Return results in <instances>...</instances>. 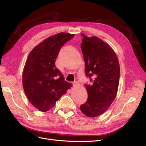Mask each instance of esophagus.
I'll return each instance as SVG.
<instances>
[{"label": "esophagus", "instance_id": "34e87169", "mask_svg": "<svg viewBox=\"0 0 146 146\" xmlns=\"http://www.w3.org/2000/svg\"><path fill=\"white\" fill-rule=\"evenodd\" d=\"M78 85H79V83H78V82H74L73 83V85L74 86H78Z\"/></svg>", "mask_w": 146, "mask_h": 146}]
</instances>
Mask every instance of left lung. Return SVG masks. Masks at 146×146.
Instances as JSON below:
<instances>
[{"label": "left lung", "mask_w": 146, "mask_h": 146, "mask_svg": "<svg viewBox=\"0 0 146 146\" xmlns=\"http://www.w3.org/2000/svg\"><path fill=\"white\" fill-rule=\"evenodd\" d=\"M81 35L85 75L92 84H85L88 98L80 108L85 115L95 117L107 110L116 97L120 66L115 52L107 43L97 36Z\"/></svg>", "instance_id": "8db88e82"}]
</instances>
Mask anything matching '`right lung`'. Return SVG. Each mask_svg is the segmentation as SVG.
<instances>
[{
  "instance_id": "add662e5",
  "label": "right lung",
  "mask_w": 146,
  "mask_h": 146,
  "mask_svg": "<svg viewBox=\"0 0 146 146\" xmlns=\"http://www.w3.org/2000/svg\"><path fill=\"white\" fill-rule=\"evenodd\" d=\"M75 36L61 33L49 37L31 51L24 68L23 85L27 98L41 111L53 107L71 84L55 66L61 48Z\"/></svg>"
}]
</instances>
